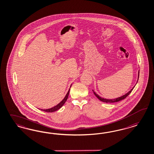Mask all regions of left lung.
<instances>
[{"instance_id": "obj_1", "label": "left lung", "mask_w": 154, "mask_h": 154, "mask_svg": "<svg viewBox=\"0 0 154 154\" xmlns=\"http://www.w3.org/2000/svg\"><path fill=\"white\" fill-rule=\"evenodd\" d=\"M139 74H140V71L138 72V79H139ZM137 82H138V81H137ZM135 87V86L132 88V89H131V90L128 92V93H127L126 94H125V95H122V96H121L120 97H119V98H116V99H104V98H101L100 96H99L98 94L97 93H95V92H94V90H93V91L94 94V95L97 97V98L100 100V101H102L103 102H105V103H114V102H119V101H120L121 100H123V99H124L125 98H126L130 94H131V92L132 91V90H133L134 89V88Z\"/></svg>"}]
</instances>
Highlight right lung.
I'll use <instances>...</instances> for the list:
<instances>
[{
  "label": "right lung",
  "mask_w": 154,
  "mask_h": 154,
  "mask_svg": "<svg viewBox=\"0 0 154 154\" xmlns=\"http://www.w3.org/2000/svg\"><path fill=\"white\" fill-rule=\"evenodd\" d=\"M70 87H71V86H70ZM69 91H70V89L69 90V91H68L67 94H66L65 98L63 99V100L61 102L59 103L58 104H57V105L55 106V107L51 108H50V109H41V110L43 111H45V112H55V111H56L57 110H58L59 109H60V108L63 105H64V104L65 103V102L66 101V100H67V99H68V95H69Z\"/></svg>",
  "instance_id": "obj_1"
}]
</instances>
